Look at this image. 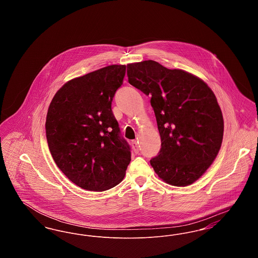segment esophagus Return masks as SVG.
I'll return each instance as SVG.
<instances>
[{
    "instance_id": "1",
    "label": "esophagus",
    "mask_w": 258,
    "mask_h": 258,
    "mask_svg": "<svg viewBox=\"0 0 258 258\" xmlns=\"http://www.w3.org/2000/svg\"><path fill=\"white\" fill-rule=\"evenodd\" d=\"M132 145H133V149H134L135 154H139L140 149H139V145H138L137 141H136V140H134V141L132 142Z\"/></svg>"
}]
</instances>
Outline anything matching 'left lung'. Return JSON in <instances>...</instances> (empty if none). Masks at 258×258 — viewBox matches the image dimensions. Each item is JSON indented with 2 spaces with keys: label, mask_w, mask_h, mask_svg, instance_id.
<instances>
[{
  "label": "left lung",
  "mask_w": 258,
  "mask_h": 258,
  "mask_svg": "<svg viewBox=\"0 0 258 258\" xmlns=\"http://www.w3.org/2000/svg\"><path fill=\"white\" fill-rule=\"evenodd\" d=\"M128 82L150 95L161 148L150 160L165 183H195L217 158L223 137V117L211 88L183 70L148 60L126 66Z\"/></svg>",
  "instance_id": "8db88e82"
}]
</instances>
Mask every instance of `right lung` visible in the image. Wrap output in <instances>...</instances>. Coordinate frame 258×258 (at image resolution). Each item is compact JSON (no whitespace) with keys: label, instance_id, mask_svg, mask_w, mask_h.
<instances>
[{"label":"right lung","instance_id":"1","mask_svg":"<svg viewBox=\"0 0 258 258\" xmlns=\"http://www.w3.org/2000/svg\"><path fill=\"white\" fill-rule=\"evenodd\" d=\"M124 74V64H112L72 79L55 94L47 111L53 160L87 190L103 191L120 184L131 162V148L111 109Z\"/></svg>","mask_w":258,"mask_h":258}]
</instances>
